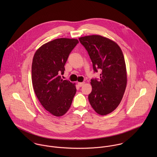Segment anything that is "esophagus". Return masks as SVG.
Returning <instances> with one entry per match:
<instances>
[{
  "mask_svg": "<svg viewBox=\"0 0 157 157\" xmlns=\"http://www.w3.org/2000/svg\"><path fill=\"white\" fill-rule=\"evenodd\" d=\"M84 84H85V82H78V86H79L80 87L83 86L84 85Z\"/></svg>",
  "mask_w": 157,
  "mask_h": 157,
  "instance_id": "1",
  "label": "esophagus"
}]
</instances>
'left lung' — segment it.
I'll list each match as a JSON object with an SVG mask.
<instances>
[{
  "label": "left lung",
  "mask_w": 157,
  "mask_h": 157,
  "mask_svg": "<svg viewBox=\"0 0 157 157\" xmlns=\"http://www.w3.org/2000/svg\"><path fill=\"white\" fill-rule=\"evenodd\" d=\"M78 39L89 54L94 71H101L100 80L91 79L90 104L97 113L106 115L118 107L126 90L127 71L123 52L117 43L100 35Z\"/></svg>",
  "instance_id": "1"
}]
</instances>
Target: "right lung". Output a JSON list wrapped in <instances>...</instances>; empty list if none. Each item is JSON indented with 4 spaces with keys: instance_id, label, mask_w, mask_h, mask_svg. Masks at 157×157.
Here are the masks:
<instances>
[{
    "instance_id": "obj_1",
    "label": "right lung",
    "mask_w": 157,
    "mask_h": 157,
    "mask_svg": "<svg viewBox=\"0 0 157 157\" xmlns=\"http://www.w3.org/2000/svg\"><path fill=\"white\" fill-rule=\"evenodd\" d=\"M78 43L60 38L42 45L35 52L31 74L34 92L45 109L56 117L65 114L76 93L75 84L63 80L68 56Z\"/></svg>"
}]
</instances>
